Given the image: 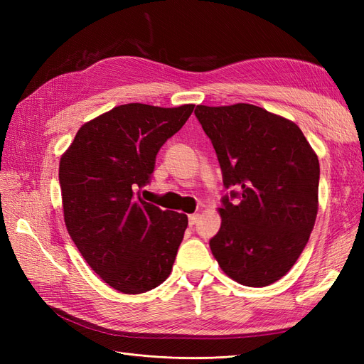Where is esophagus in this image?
Here are the masks:
<instances>
[{
    "label": "esophagus",
    "instance_id": "esophagus-1",
    "mask_svg": "<svg viewBox=\"0 0 364 364\" xmlns=\"http://www.w3.org/2000/svg\"><path fill=\"white\" fill-rule=\"evenodd\" d=\"M197 220H199V215H197V214H191V215H188V223H190L191 226L197 223Z\"/></svg>",
    "mask_w": 364,
    "mask_h": 364
}]
</instances>
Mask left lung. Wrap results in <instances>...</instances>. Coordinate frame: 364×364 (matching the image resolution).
Returning <instances> with one entry per match:
<instances>
[{"instance_id": "8db88e82", "label": "left lung", "mask_w": 364, "mask_h": 364, "mask_svg": "<svg viewBox=\"0 0 364 364\" xmlns=\"http://www.w3.org/2000/svg\"><path fill=\"white\" fill-rule=\"evenodd\" d=\"M217 153L223 185L222 217L209 247L238 284L266 287L301 257L318 206V159L293 121L237 103L194 111ZM238 198V201L235 199Z\"/></svg>"}]
</instances>
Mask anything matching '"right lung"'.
Instances as JSON below:
<instances>
[{
	"label": "right lung",
	"instance_id": "obj_1",
	"mask_svg": "<svg viewBox=\"0 0 364 364\" xmlns=\"http://www.w3.org/2000/svg\"><path fill=\"white\" fill-rule=\"evenodd\" d=\"M194 105L117 106L85 123L59 165L63 218L90 267L112 289L146 293L171 273L188 217L141 199L165 141Z\"/></svg>",
	"mask_w": 364,
	"mask_h": 364
}]
</instances>
